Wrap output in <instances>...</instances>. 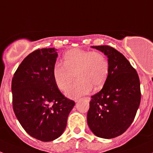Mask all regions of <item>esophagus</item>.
<instances>
[{"mask_svg":"<svg viewBox=\"0 0 153 153\" xmlns=\"http://www.w3.org/2000/svg\"><path fill=\"white\" fill-rule=\"evenodd\" d=\"M85 99L86 100H88V101H89V100H90V98L89 97H85ZM80 100V99H78V100H75V102H78V101Z\"/></svg>","mask_w":153,"mask_h":153,"instance_id":"obj_1","label":"esophagus"}]
</instances>
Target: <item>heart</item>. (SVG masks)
<instances>
[{
    "label": "heart",
    "instance_id": "obj_1",
    "mask_svg": "<svg viewBox=\"0 0 153 153\" xmlns=\"http://www.w3.org/2000/svg\"><path fill=\"white\" fill-rule=\"evenodd\" d=\"M108 72V61L102 53L74 48L64 53L63 65H54L53 78L58 89L64 91L75 76L78 81L67 89L66 94L75 99L89 93L93 86L96 89L102 87Z\"/></svg>",
    "mask_w": 153,
    "mask_h": 153
}]
</instances>
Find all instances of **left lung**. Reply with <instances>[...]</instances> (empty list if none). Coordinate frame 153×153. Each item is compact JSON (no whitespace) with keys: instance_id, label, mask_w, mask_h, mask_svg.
<instances>
[{"instance_id":"8db88e82","label":"left lung","mask_w":153,"mask_h":153,"mask_svg":"<svg viewBox=\"0 0 153 153\" xmlns=\"http://www.w3.org/2000/svg\"><path fill=\"white\" fill-rule=\"evenodd\" d=\"M108 58L109 72L102 89L91 96L87 123L95 136L113 139L133 123L141 102L140 81L129 61L108 45L92 46Z\"/></svg>"}]
</instances>
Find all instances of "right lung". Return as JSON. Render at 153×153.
Masks as SVG:
<instances>
[{"mask_svg": "<svg viewBox=\"0 0 153 153\" xmlns=\"http://www.w3.org/2000/svg\"><path fill=\"white\" fill-rule=\"evenodd\" d=\"M56 51V48H42L30 53L14 72L12 81L16 117L30 136L42 141L55 140L63 133L75 104L54 82Z\"/></svg>", "mask_w": 153, "mask_h": 153, "instance_id": "1", "label": "right lung"}]
</instances>
